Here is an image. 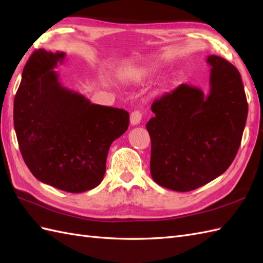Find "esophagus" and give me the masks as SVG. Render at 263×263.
I'll return each instance as SVG.
<instances>
[{
  "label": "esophagus",
  "instance_id": "34e87169",
  "mask_svg": "<svg viewBox=\"0 0 263 263\" xmlns=\"http://www.w3.org/2000/svg\"><path fill=\"white\" fill-rule=\"evenodd\" d=\"M142 114L140 110H133L130 115V123L132 125H138L141 122Z\"/></svg>",
  "mask_w": 263,
  "mask_h": 263
}]
</instances>
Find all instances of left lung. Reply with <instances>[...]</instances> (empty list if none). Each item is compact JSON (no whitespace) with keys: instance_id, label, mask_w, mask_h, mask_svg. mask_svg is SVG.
I'll list each match as a JSON object with an SVG mask.
<instances>
[{"instance_id":"left-lung-1","label":"left lung","mask_w":263,"mask_h":263,"mask_svg":"<svg viewBox=\"0 0 263 263\" xmlns=\"http://www.w3.org/2000/svg\"><path fill=\"white\" fill-rule=\"evenodd\" d=\"M210 90L183 83L156 99L147 123L152 140L150 173L160 186L177 192L198 189L233 163L248 117V102L237 69L216 55Z\"/></svg>"}]
</instances>
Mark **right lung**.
Masks as SVG:
<instances>
[{
	"instance_id": "obj_1",
	"label": "right lung",
	"mask_w": 263,
	"mask_h": 263,
	"mask_svg": "<svg viewBox=\"0 0 263 263\" xmlns=\"http://www.w3.org/2000/svg\"><path fill=\"white\" fill-rule=\"evenodd\" d=\"M64 59V52L31 54L14 97V130L22 158L38 181L81 193L103 181L108 149L127 130L128 113L91 104L63 87L54 69Z\"/></svg>"
}]
</instances>
